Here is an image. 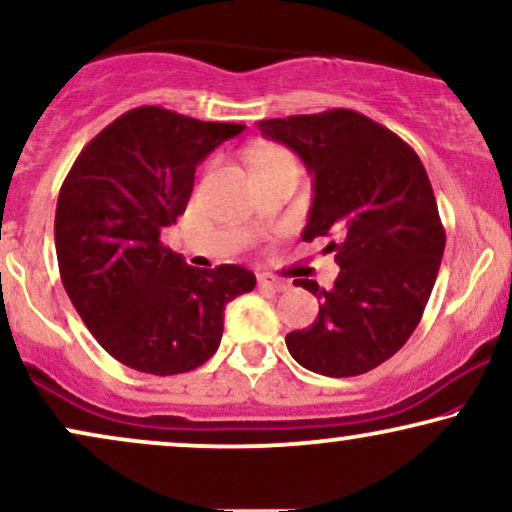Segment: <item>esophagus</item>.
Returning a JSON list of instances; mask_svg holds the SVG:
<instances>
[{
  "mask_svg": "<svg viewBox=\"0 0 512 512\" xmlns=\"http://www.w3.org/2000/svg\"><path fill=\"white\" fill-rule=\"evenodd\" d=\"M257 283H260L262 290H271V293H283V290L290 288L288 281H283V278L274 274H260L257 276Z\"/></svg>",
  "mask_w": 512,
  "mask_h": 512,
  "instance_id": "obj_1",
  "label": "esophagus"
}]
</instances>
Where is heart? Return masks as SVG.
Segmentation results:
<instances>
[{"mask_svg": "<svg viewBox=\"0 0 512 512\" xmlns=\"http://www.w3.org/2000/svg\"><path fill=\"white\" fill-rule=\"evenodd\" d=\"M281 155H288V153H286V151H281V148H274V146H260V148H255V151L250 153V158H252V167L269 163V160L281 158Z\"/></svg>", "mask_w": 512, "mask_h": 512, "instance_id": "1", "label": "heart"}]
</instances>
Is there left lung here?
<instances>
[{"instance_id":"1","label":"left lung","mask_w":512,"mask_h":512,"mask_svg":"<svg viewBox=\"0 0 512 512\" xmlns=\"http://www.w3.org/2000/svg\"><path fill=\"white\" fill-rule=\"evenodd\" d=\"M267 139L300 155L314 179L304 241L326 236L340 274L319 314L286 335L290 357L328 378L368 373L416 331L444 255V226L428 172L390 129L347 108L257 122Z\"/></svg>"}]
</instances>
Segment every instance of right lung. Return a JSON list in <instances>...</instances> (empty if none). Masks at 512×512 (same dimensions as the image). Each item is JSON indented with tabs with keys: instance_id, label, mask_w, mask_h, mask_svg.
Returning <instances> with one entry per match:
<instances>
[{
	"instance_id": "right-lung-1",
	"label": "right lung",
	"mask_w": 512,
	"mask_h": 512,
	"mask_svg": "<svg viewBox=\"0 0 512 512\" xmlns=\"http://www.w3.org/2000/svg\"><path fill=\"white\" fill-rule=\"evenodd\" d=\"M243 129L134 108L82 148L63 181L54 222L63 288L96 342L134 371L205 364L226 304L255 288L241 264L196 269L160 243L184 215L196 167Z\"/></svg>"
}]
</instances>
